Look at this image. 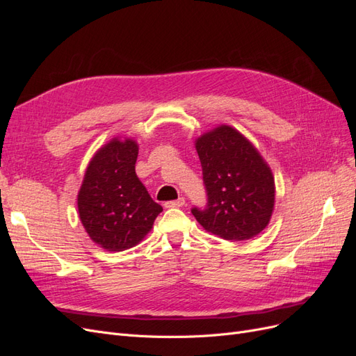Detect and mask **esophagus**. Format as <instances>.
Wrapping results in <instances>:
<instances>
[{"label": "esophagus", "mask_w": 356, "mask_h": 356, "mask_svg": "<svg viewBox=\"0 0 356 356\" xmlns=\"http://www.w3.org/2000/svg\"><path fill=\"white\" fill-rule=\"evenodd\" d=\"M184 203H186V199H184V197H179V199H177V200L166 202L165 207H166V208H181V207H184Z\"/></svg>", "instance_id": "1"}]
</instances>
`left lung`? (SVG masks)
<instances>
[{
	"label": "left lung",
	"instance_id": "obj_1",
	"mask_svg": "<svg viewBox=\"0 0 356 356\" xmlns=\"http://www.w3.org/2000/svg\"><path fill=\"white\" fill-rule=\"evenodd\" d=\"M208 203L191 213L202 227L225 241H246L261 233L275 207L272 170L257 148L230 126L196 139Z\"/></svg>",
	"mask_w": 356,
	"mask_h": 356
}]
</instances>
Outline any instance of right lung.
Here are the masks:
<instances>
[{"instance_id": "1", "label": "right lung", "mask_w": 356, "mask_h": 356, "mask_svg": "<svg viewBox=\"0 0 356 356\" xmlns=\"http://www.w3.org/2000/svg\"><path fill=\"white\" fill-rule=\"evenodd\" d=\"M138 144L114 138L86 169L79 191V215L90 239L106 251H124L141 242L163 211L135 172Z\"/></svg>"}]
</instances>
